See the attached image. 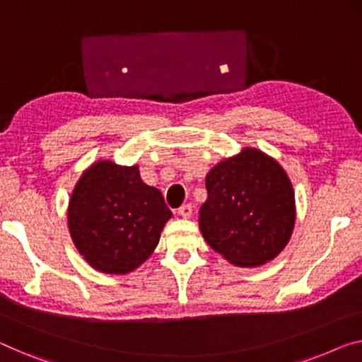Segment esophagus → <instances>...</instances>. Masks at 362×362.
Returning a JSON list of instances; mask_svg holds the SVG:
<instances>
[{
	"label": "esophagus",
	"mask_w": 362,
	"mask_h": 362,
	"mask_svg": "<svg viewBox=\"0 0 362 362\" xmlns=\"http://www.w3.org/2000/svg\"><path fill=\"white\" fill-rule=\"evenodd\" d=\"M179 214L182 216V218H192V214H193V208H192V204H183V206H180L179 208Z\"/></svg>",
	"instance_id": "34e87169"
}]
</instances>
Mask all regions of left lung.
Returning a JSON list of instances; mask_svg holds the SVG:
<instances>
[{
  "label": "left lung",
  "instance_id": "8db88e82",
  "mask_svg": "<svg viewBox=\"0 0 362 362\" xmlns=\"http://www.w3.org/2000/svg\"><path fill=\"white\" fill-rule=\"evenodd\" d=\"M199 230L209 247L237 267L273 260L294 228L293 185L276 160L247 148L206 175Z\"/></svg>",
  "mask_w": 362,
  "mask_h": 362
}]
</instances>
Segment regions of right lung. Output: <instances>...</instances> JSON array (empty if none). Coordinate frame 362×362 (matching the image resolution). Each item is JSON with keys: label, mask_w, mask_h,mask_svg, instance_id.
<instances>
[{"label": "right lung", "mask_w": 362, "mask_h": 362, "mask_svg": "<svg viewBox=\"0 0 362 362\" xmlns=\"http://www.w3.org/2000/svg\"><path fill=\"white\" fill-rule=\"evenodd\" d=\"M170 216L163 193L141 180L138 165L99 160L74 187L68 226L74 245L90 267L125 274L154 252Z\"/></svg>", "instance_id": "right-lung-1"}]
</instances>
